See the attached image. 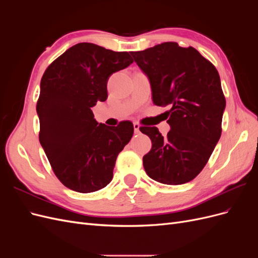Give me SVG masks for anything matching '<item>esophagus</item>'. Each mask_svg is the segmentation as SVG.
<instances>
[{
    "label": "esophagus",
    "mask_w": 258,
    "mask_h": 258,
    "mask_svg": "<svg viewBox=\"0 0 258 258\" xmlns=\"http://www.w3.org/2000/svg\"><path fill=\"white\" fill-rule=\"evenodd\" d=\"M134 128H135L136 134H139V132H140V124L138 122H134Z\"/></svg>",
    "instance_id": "obj_1"
}]
</instances>
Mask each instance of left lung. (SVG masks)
Returning a JSON list of instances; mask_svg holds the SVG:
<instances>
[{"label": "left lung", "instance_id": "8db88e82", "mask_svg": "<svg viewBox=\"0 0 258 258\" xmlns=\"http://www.w3.org/2000/svg\"><path fill=\"white\" fill-rule=\"evenodd\" d=\"M131 54L150 80L153 102L171 107L166 138L156 127L140 128L152 141L143 157L145 172L162 184L190 182L207 165L222 135L226 100L217 70L197 49L175 42Z\"/></svg>", "mask_w": 258, "mask_h": 258}]
</instances>
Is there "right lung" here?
<instances>
[{
  "mask_svg": "<svg viewBox=\"0 0 258 258\" xmlns=\"http://www.w3.org/2000/svg\"><path fill=\"white\" fill-rule=\"evenodd\" d=\"M132 62L127 51L80 43L43 74L36 103L38 139L53 173L68 188L92 192L112 181L116 158L132 138L134 124L99 123L91 107L107 99L108 77Z\"/></svg>",
  "mask_w": 258,
  "mask_h": 258,
  "instance_id": "right-lung-1",
  "label": "right lung"
}]
</instances>
